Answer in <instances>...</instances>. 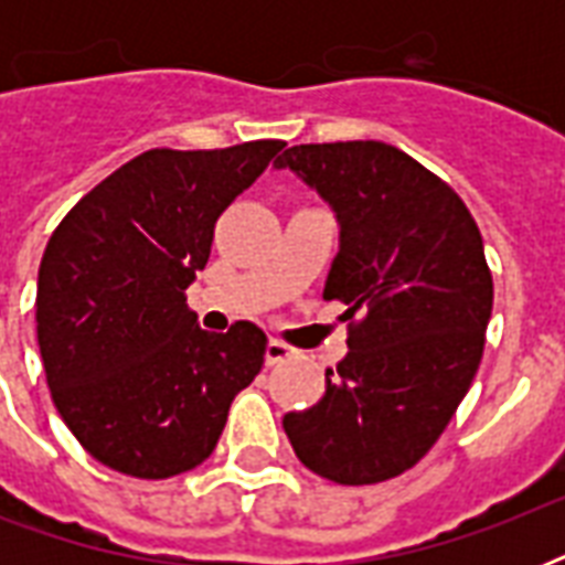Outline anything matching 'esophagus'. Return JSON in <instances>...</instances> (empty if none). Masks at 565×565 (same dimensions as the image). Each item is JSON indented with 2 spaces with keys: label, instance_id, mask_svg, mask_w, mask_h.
<instances>
[{
  "label": "esophagus",
  "instance_id": "1",
  "mask_svg": "<svg viewBox=\"0 0 565 565\" xmlns=\"http://www.w3.org/2000/svg\"><path fill=\"white\" fill-rule=\"evenodd\" d=\"M292 354H296V349H292V345L273 340V343L266 345V366H278V363L290 361Z\"/></svg>",
  "mask_w": 565,
  "mask_h": 565
}]
</instances>
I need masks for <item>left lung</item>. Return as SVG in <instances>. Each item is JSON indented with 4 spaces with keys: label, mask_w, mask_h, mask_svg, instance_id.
Instances as JSON below:
<instances>
[{
    "label": "left lung",
    "mask_w": 565,
    "mask_h": 565,
    "mask_svg": "<svg viewBox=\"0 0 565 565\" xmlns=\"http://www.w3.org/2000/svg\"><path fill=\"white\" fill-rule=\"evenodd\" d=\"M275 167L337 213L322 296L349 319V354L326 372V395L287 413L284 430L328 481H390L428 455L481 363L492 313L481 231L446 181L377 140L292 146Z\"/></svg>",
    "instance_id": "8db88e82"
}]
</instances>
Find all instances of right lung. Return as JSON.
Masks as SVG:
<instances>
[{"label":"right lung","instance_id":"add662e5","mask_svg":"<svg viewBox=\"0 0 565 565\" xmlns=\"http://www.w3.org/2000/svg\"><path fill=\"white\" fill-rule=\"evenodd\" d=\"M281 149H149L52 231L34 305L40 358L61 419L99 463L146 481L195 469L264 366L255 322L202 331L184 290L222 211Z\"/></svg>","mask_w":565,"mask_h":565}]
</instances>
